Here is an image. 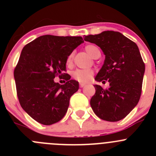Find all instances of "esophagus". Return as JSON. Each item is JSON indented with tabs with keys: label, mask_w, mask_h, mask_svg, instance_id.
I'll return each mask as SVG.
<instances>
[{
	"label": "esophagus",
	"mask_w": 156,
	"mask_h": 156,
	"mask_svg": "<svg viewBox=\"0 0 156 156\" xmlns=\"http://www.w3.org/2000/svg\"><path fill=\"white\" fill-rule=\"evenodd\" d=\"M86 84H84V83H80V87H84Z\"/></svg>",
	"instance_id": "esophagus-1"
}]
</instances>
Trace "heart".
Returning a JSON list of instances; mask_svg holds the SVG:
<instances>
[{"label": "heart", "mask_w": 156, "mask_h": 156, "mask_svg": "<svg viewBox=\"0 0 156 156\" xmlns=\"http://www.w3.org/2000/svg\"><path fill=\"white\" fill-rule=\"evenodd\" d=\"M85 50L87 52L88 54L90 56H92L93 58L96 56L97 54L100 53V50L95 45L89 44L85 47ZM73 53H71L67 57V63L70 64L72 63V59H73ZM94 75V72L91 69H76L72 73V76L75 78L76 81H79L81 83H87L91 80Z\"/></svg>", "instance_id": "1"}]
</instances>
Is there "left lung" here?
<instances>
[{"instance_id": "obj_1", "label": "left lung", "mask_w": 156, "mask_h": 156, "mask_svg": "<svg viewBox=\"0 0 156 156\" xmlns=\"http://www.w3.org/2000/svg\"><path fill=\"white\" fill-rule=\"evenodd\" d=\"M84 41L100 47L105 54L97 81H107L103 89L95 84L90 99L93 111L100 119L118 122L125 118L137 105L141 95L145 64L137 45L119 31H105L84 36Z\"/></svg>"}]
</instances>
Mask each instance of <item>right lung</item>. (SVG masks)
<instances>
[{
	"instance_id": "1",
	"label": "right lung",
	"mask_w": 156,
	"mask_h": 156,
	"mask_svg": "<svg viewBox=\"0 0 156 156\" xmlns=\"http://www.w3.org/2000/svg\"><path fill=\"white\" fill-rule=\"evenodd\" d=\"M81 37L40 36L26 44L14 69L17 97L22 108L44 125L59 122L66 113L70 97L79 88L66 71L67 57L83 43ZM65 75L60 86L55 77Z\"/></svg>"
}]
</instances>
